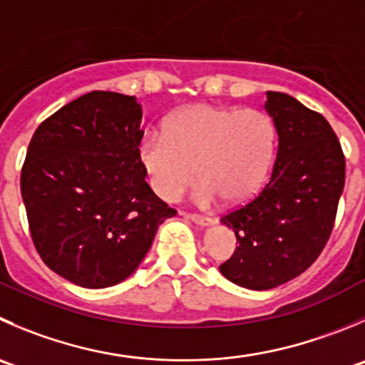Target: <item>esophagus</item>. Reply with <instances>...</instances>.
<instances>
[{
    "label": "esophagus",
    "mask_w": 365,
    "mask_h": 365,
    "mask_svg": "<svg viewBox=\"0 0 365 365\" xmlns=\"http://www.w3.org/2000/svg\"><path fill=\"white\" fill-rule=\"evenodd\" d=\"M185 215L187 219H190V221H194L196 222V225H201V226H208V225H212V222H214V219L212 217H208V215H200V214H189V212H185Z\"/></svg>",
    "instance_id": "1"
}]
</instances>
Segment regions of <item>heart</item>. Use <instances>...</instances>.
<instances>
[{
	"label": "heart",
	"mask_w": 365,
	"mask_h": 365,
	"mask_svg": "<svg viewBox=\"0 0 365 365\" xmlns=\"http://www.w3.org/2000/svg\"><path fill=\"white\" fill-rule=\"evenodd\" d=\"M274 151L277 126L265 112L200 103L173 114L162 133H144L137 158L160 200L178 201L197 176L200 205L242 203L265 182Z\"/></svg>",
	"instance_id": "b5f03b06"
}]
</instances>
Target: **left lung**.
<instances>
[{"label": "left lung", "mask_w": 365, "mask_h": 365, "mask_svg": "<svg viewBox=\"0 0 365 365\" xmlns=\"http://www.w3.org/2000/svg\"><path fill=\"white\" fill-rule=\"evenodd\" d=\"M265 110L280 139L271 178L221 217L239 246L219 269L253 291L278 287L316 262L334 230L346 176L341 143L319 112L272 91Z\"/></svg>", "instance_id": "obj_1"}]
</instances>
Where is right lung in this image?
Returning <instances> with one entry per match:
<instances>
[{"mask_svg":"<svg viewBox=\"0 0 365 365\" xmlns=\"http://www.w3.org/2000/svg\"><path fill=\"white\" fill-rule=\"evenodd\" d=\"M135 96L93 91L38 125L21 169V194L38 257L87 289L139 267L158 226L176 215L146 183Z\"/></svg>","mask_w":365,"mask_h":365,"instance_id":"obj_1","label":"right lung"}]
</instances>
